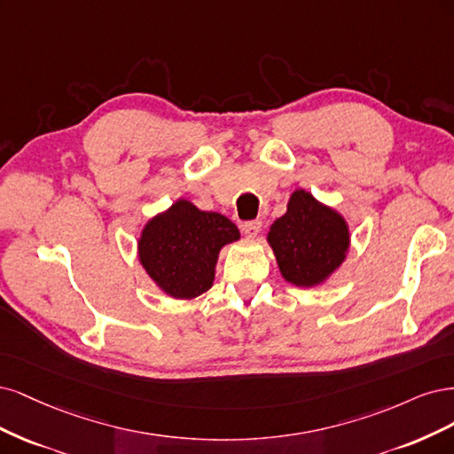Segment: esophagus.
Instances as JSON below:
<instances>
[{"instance_id": "34e87169", "label": "esophagus", "mask_w": 454, "mask_h": 454, "mask_svg": "<svg viewBox=\"0 0 454 454\" xmlns=\"http://www.w3.org/2000/svg\"><path fill=\"white\" fill-rule=\"evenodd\" d=\"M260 228H262V223H260V221L245 223V224H243V233H245V238H248V239H256V238H258V233H260Z\"/></svg>"}]
</instances>
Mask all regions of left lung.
<instances>
[{
	"label": "left lung",
	"instance_id": "8db88e82",
	"mask_svg": "<svg viewBox=\"0 0 454 454\" xmlns=\"http://www.w3.org/2000/svg\"><path fill=\"white\" fill-rule=\"evenodd\" d=\"M266 239L283 279L300 288L325 285L350 251L345 216L305 188L290 194L286 213L270 226Z\"/></svg>",
	"mask_w": 454,
	"mask_h": 454
}]
</instances>
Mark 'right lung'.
Returning <instances> with one entry per match:
<instances>
[{
  "instance_id": "right-lung-1",
  "label": "right lung",
  "mask_w": 454,
  "mask_h": 454,
  "mask_svg": "<svg viewBox=\"0 0 454 454\" xmlns=\"http://www.w3.org/2000/svg\"><path fill=\"white\" fill-rule=\"evenodd\" d=\"M241 233L228 216L201 211L179 198L143 224L137 238L139 264L151 281L173 300H192L207 292L223 247Z\"/></svg>"
}]
</instances>
